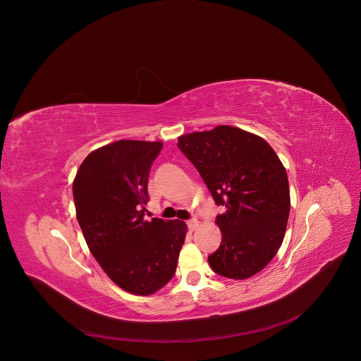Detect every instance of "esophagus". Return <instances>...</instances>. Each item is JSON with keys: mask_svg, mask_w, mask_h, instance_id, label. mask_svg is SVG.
Returning <instances> with one entry per match:
<instances>
[{"mask_svg": "<svg viewBox=\"0 0 361 361\" xmlns=\"http://www.w3.org/2000/svg\"><path fill=\"white\" fill-rule=\"evenodd\" d=\"M187 225H188V229H190V231H194V229H197V226H198V221H197L195 218L188 219V221H187Z\"/></svg>", "mask_w": 361, "mask_h": 361, "instance_id": "34e87169", "label": "esophagus"}]
</instances>
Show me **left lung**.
<instances>
[{"instance_id":"left-lung-1","label":"left lung","mask_w":361,"mask_h":361,"mask_svg":"<svg viewBox=\"0 0 361 361\" xmlns=\"http://www.w3.org/2000/svg\"><path fill=\"white\" fill-rule=\"evenodd\" d=\"M177 146L225 208L216 215L222 239L209 267L229 279L254 276L285 236L290 195L283 164L262 137L232 126L184 135Z\"/></svg>"}]
</instances>
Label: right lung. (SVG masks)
<instances>
[{"mask_svg": "<svg viewBox=\"0 0 361 361\" xmlns=\"http://www.w3.org/2000/svg\"><path fill=\"white\" fill-rule=\"evenodd\" d=\"M161 149V142H114L92 152L73 181L92 255L118 288L140 296L171 281L187 232L183 221H145L149 174Z\"/></svg>", "mask_w": 361, "mask_h": 361, "instance_id": "1", "label": "right lung"}]
</instances>
